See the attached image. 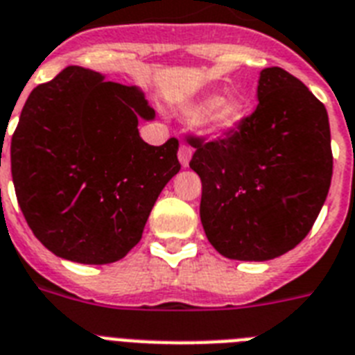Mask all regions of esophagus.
I'll list each match as a JSON object with an SVG mask.
<instances>
[{"instance_id":"esophagus-1","label":"esophagus","mask_w":355,"mask_h":355,"mask_svg":"<svg viewBox=\"0 0 355 355\" xmlns=\"http://www.w3.org/2000/svg\"><path fill=\"white\" fill-rule=\"evenodd\" d=\"M178 160L182 164V168H187L189 166V160H191V148L182 144L180 148H178Z\"/></svg>"}]
</instances>
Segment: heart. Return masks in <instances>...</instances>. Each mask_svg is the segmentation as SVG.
Instances as JSON below:
<instances>
[{"label": "heart", "instance_id": "1", "mask_svg": "<svg viewBox=\"0 0 355 355\" xmlns=\"http://www.w3.org/2000/svg\"><path fill=\"white\" fill-rule=\"evenodd\" d=\"M189 118H200V125L207 135L223 137L233 132L246 118V107L237 98H220L207 94L186 107Z\"/></svg>", "mask_w": 355, "mask_h": 355}]
</instances>
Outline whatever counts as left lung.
<instances>
[{
    "label": "left lung",
    "mask_w": 355,
    "mask_h": 355,
    "mask_svg": "<svg viewBox=\"0 0 355 355\" xmlns=\"http://www.w3.org/2000/svg\"><path fill=\"white\" fill-rule=\"evenodd\" d=\"M257 109L224 138L197 148L189 168L202 180L207 241L235 261H270L312 230L332 182L327 109L301 80L262 69Z\"/></svg>",
    "instance_id": "obj_1"
}]
</instances>
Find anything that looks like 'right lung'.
<instances>
[{"mask_svg": "<svg viewBox=\"0 0 355 355\" xmlns=\"http://www.w3.org/2000/svg\"><path fill=\"white\" fill-rule=\"evenodd\" d=\"M140 118L155 109L137 87L76 65L27 98L10 142L12 182L28 227L54 255L109 264L142 239L180 162L177 138L149 146Z\"/></svg>", "mask_w": 355, "mask_h": 355, "instance_id": "add662e5", "label": "right lung"}]
</instances>
